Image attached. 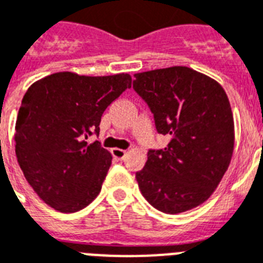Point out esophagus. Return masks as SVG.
Returning <instances> with one entry per match:
<instances>
[{
    "label": "esophagus",
    "instance_id": "34e87169",
    "mask_svg": "<svg viewBox=\"0 0 263 263\" xmlns=\"http://www.w3.org/2000/svg\"><path fill=\"white\" fill-rule=\"evenodd\" d=\"M111 153H112V156H114L115 159H118V160H122V159H123V157L126 156V151H125V149L114 148V149H111Z\"/></svg>",
    "mask_w": 263,
    "mask_h": 263
}]
</instances>
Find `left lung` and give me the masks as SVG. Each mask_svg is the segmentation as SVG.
<instances>
[{
    "label": "left lung",
    "mask_w": 263,
    "mask_h": 263,
    "mask_svg": "<svg viewBox=\"0 0 263 263\" xmlns=\"http://www.w3.org/2000/svg\"><path fill=\"white\" fill-rule=\"evenodd\" d=\"M134 91L151 108L164 149H149L136 179L157 211L175 215L205 202L234 152V117L217 81L186 66L134 74Z\"/></svg>",
    "instance_id": "8db88e82"
}]
</instances>
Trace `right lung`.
Segmentation results:
<instances>
[{
  "label": "right lung",
  "instance_id": "1",
  "mask_svg": "<svg viewBox=\"0 0 263 263\" xmlns=\"http://www.w3.org/2000/svg\"><path fill=\"white\" fill-rule=\"evenodd\" d=\"M132 87L127 73L50 74L25 92L16 121V156L25 179L48 206L73 213L93 201L112 156L99 134L107 107Z\"/></svg>",
  "mask_w": 263,
  "mask_h": 263
}]
</instances>
